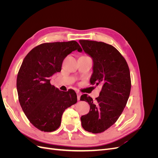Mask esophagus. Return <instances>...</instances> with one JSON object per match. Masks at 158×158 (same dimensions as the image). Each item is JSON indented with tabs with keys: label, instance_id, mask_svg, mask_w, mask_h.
Here are the masks:
<instances>
[{
	"label": "esophagus",
	"instance_id": "1",
	"mask_svg": "<svg viewBox=\"0 0 158 158\" xmlns=\"http://www.w3.org/2000/svg\"><path fill=\"white\" fill-rule=\"evenodd\" d=\"M76 94H77V99L79 101V100L80 99V96H81V93L80 92H76Z\"/></svg>",
	"mask_w": 158,
	"mask_h": 158
}]
</instances>
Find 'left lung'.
<instances>
[{
  "label": "left lung",
  "instance_id": "1",
  "mask_svg": "<svg viewBox=\"0 0 158 158\" xmlns=\"http://www.w3.org/2000/svg\"><path fill=\"white\" fill-rule=\"evenodd\" d=\"M84 51L93 60L92 85L102 86L99 97L87 94L81 101L89 105V111L81 117L82 128L94 134L104 132L115 123L125 109L130 95V70L125 58L117 49L103 42L80 40Z\"/></svg>",
  "mask_w": 158,
  "mask_h": 158
}]
</instances>
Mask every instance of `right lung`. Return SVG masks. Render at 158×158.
Segmentation results:
<instances>
[{"mask_svg": "<svg viewBox=\"0 0 158 158\" xmlns=\"http://www.w3.org/2000/svg\"><path fill=\"white\" fill-rule=\"evenodd\" d=\"M76 50L82 51L76 41L42 44L28 52L19 70V102L28 120L41 131H56L64 110L77 102L74 90L63 92L50 83L64 59Z\"/></svg>", "mask_w": 158, "mask_h": 158, "instance_id": "1", "label": "right lung"}]
</instances>
